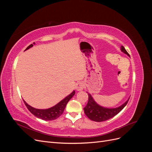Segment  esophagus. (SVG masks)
I'll list each match as a JSON object with an SVG mask.
<instances>
[{
  "label": "esophagus",
  "instance_id": "esophagus-1",
  "mask_svg": "<svg viewBox=\"0 0 152 152\" xmlns=\"http://www.w3.org/2000/svg\"><path fill=\"white\" fill-rule=\"evenodd\" d=\"M84 84L82 83V82H78V83L76 84V87H75V88H76V89H77V91H82L83 90V89H84Z\"/></svg>",
  "mask_w": 152,
  "mask_h": 152
}]
</instances>
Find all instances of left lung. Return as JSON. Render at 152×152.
Wrapping results in <instances>:
<instances>
[{
    "mask_svg": "<svg viewBox=\"0 0 152 152\" xmlns=\"http://www.w3.org/2000/svg\"><path fill=\"white\" fill-rule=\"evenodd\" d=\"M121 50L122 52L129 56V54H128L125 48L122 45L121 47ZM87 94H88L89 96L88 102H87V105L84 108V113L86 115V116L89 119L95 122H103L113 117L126 107L129 99H128L125 103L120 106V107L117 108H108L99 105L95 102L93 98L92 97V96L89 93H87Z\"/></svg>",
    "mask_w": 152,
    "mask_h": 152,
    "instance_id": "obj_1",
    "label": "left lung"
}]
</instances>
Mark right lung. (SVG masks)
Instances as JSON below:
<instances>
[{"instance_id":"1","label":"right lung","mask_w":152,"mask_h":152,"mask_svg":"<svg viewBox=\"0 0 152 152\" xmlns=\"http://www.w3.org/2000/svg\"><path fill=\"white\" fill-rule=\"evenodd\" d=\"M33 44H35V42H34ZM34 44H30L25 50L33 47ZM75 91H73L71 94L67 96L66 98L62 99L58 104L54 105V107L48 109H37L27 104L25 101H23V102L29 111L36 117L42 119V120L44 121H53L58 118L59 116L61 115L64 112V110H65L66 107V104L69 102V100L75 95Z\"/></svg>"}]
</instances>
